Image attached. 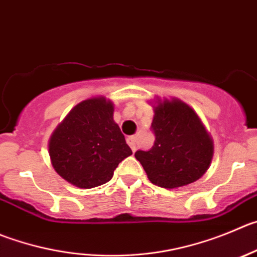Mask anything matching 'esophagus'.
I'll list each match as a JSON object with an SVG mask.
<instances>
[{
	"instance_id": "obj_1",
	"label": "esophagus",
	"mask_w": 257,
	"mask_h": 257,
	"mask_svg": "<svg viewBox=\"0 0 257 257\" xmlns=\"http://www.w3.org/2000/svg\"><path fill=\"white\" fill-rule=\"evenodd\" d=\"M126 143H128L129 145V147L132 148V151H136V148H137V138L136 137H128V138H126Z\"/></svg>"
}]
</instances>
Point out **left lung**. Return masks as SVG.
<instances>
[{"label":"left lung","mask_w":257,"mask_h":257,"mask_svg":"<svg viewBox=\"0 0 257 257\" xmlns=\"http://www.w3.org/2000/svg\"><path fill=\"white\" fill-rule=\"evenodd\" d=\"M153 111L155 145L150 151H137L134 155L148 180L165 189L195 183L212 164V137L193 107L176 97H157Z\"/></svg>","instance_id":"left-lung-1"}]
</instances>
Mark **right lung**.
I'll list each match as a JSON object with an SVG mask.
<instances>
[{"label": "right lung", "mask_w": 257, "mask_h": 257, "mask_svg": "<svg viewBox=\"0 0 257 257\" xmlns=\"http://www.w3.org/2000/svg\"><path fill=\"white\" fill-rule=\"evenodd\" d=\"M112 115L111 100L95 96L78 102L54 129L48 143L50 162L69 184L81 189L102 185L132 155Z\"/></svg>", "instance_id": "add662e5"}]
</instances>
